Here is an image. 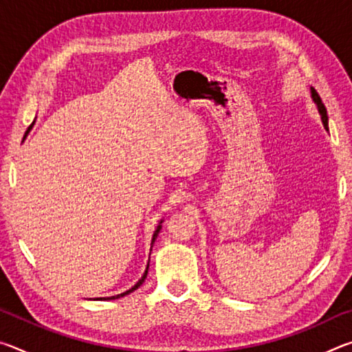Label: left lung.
Instances as JSON below:
<instances>
[{
	"label": "left lung",
	"instance_id": "left-lung-1",
	"mask_svg": "<svg viewBox=\"0 0 352 352\" xmlns=\"http://www.w3.org/2000/svg\"><path fill=\"white\" fill-rule=\"evenodd\" d=\"M311 98H312V100H314V104L317 105V110H318V113H320L321 122H323L324 129L329 130V129H327V111H326V107H324L323 102H321V98L318 96V93L315 91V88H312V87H311Z\"/></svg>",
	"mask_w": 352,
	"mask_h": 352
}]
</instances>
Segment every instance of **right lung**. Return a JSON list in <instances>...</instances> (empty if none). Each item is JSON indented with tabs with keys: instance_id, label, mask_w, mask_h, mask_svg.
<instances>
[{
	"instance_id": "right-lung-1",
	"label": "right lung",
	"mask_w": 352,
	"mask_h": 352,
	"mask_svg": "<svg viewBox=\"0 0 352 352\" xmlns=\"http://www.w3.org/2000/svg\"><path fill=\"white\" fill-rule=\"evenodd\" d=\"M35 122V121H34ZM34 122L31 124V127L28 129V132H26V135H25V138L28 136V133L31 132V129H32V126H34ZM164 220L162 219L160 220V223H158V226H157V230L153 231V236H152V242H151V252H152V247H153V243H155V241H157V237H158V234H160V231H162V228H163V223ZM147 272H148V262H147V267H146V270H144V273H142V276H141V279H138V283H136L132 289H129V290H126V292H122V294H119V295H113V296H105V298H96V300H118V298H122V296H126V295H129V294H132L133 290H136L140 287V285L144 283V279L147 278Z\"/></svg>"
}]
</instances>
